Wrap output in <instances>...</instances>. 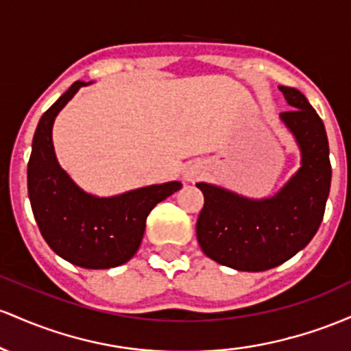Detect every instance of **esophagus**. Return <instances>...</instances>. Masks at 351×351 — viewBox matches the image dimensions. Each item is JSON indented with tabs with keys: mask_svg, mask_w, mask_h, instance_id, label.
I'll return each mask as SVG.
<instances>
[{
	"mask_svg": "<svg viewBox=\"0 0 351 351\" xmlns=\"http://www.w3.org/2000/svg\"><path fill=\"white\" fill-rule=\"evenodd\" d=\"M200 176H202V167L200 165H189L186 171H184V179L187 182H194Z\"/></svg>",
	"mask_w": 351,
	"mask_h": 351,
	"instance_id": "esophagus-1",
	"label": "esophagus"
}]
</instances>
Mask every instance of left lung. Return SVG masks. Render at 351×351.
I'll return each mask as SVG.
<instances>
[{
    "label": "left lung",
    "instance_id": "obj_1",
    "mask_svg": "<svg viewBox=\"0 0 351 351\" xmlns=\"http://www.w3.org/2000/svg\"><path fill=\"white\" fill-rule=\"evenodd\" d=\"M292 106L280 112L302 149V167L275 197L249 200L199 182L204 207L197 240L207 257L235 270L262 271L302 250L320 227L332 165L324 121L298 89L278 88Z\"/></svg>",
    "mask_w": 351,
    "mask_h": 351
}]
</instances>
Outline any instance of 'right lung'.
<instances>
[{"label":"right lung","instance_id":"right-lung-1","mask_svg":"<svg viewBox=\"0 0 351 351\" xmlns=\"http://www.w3.org/2000/svg\"><path fill=\"white\" fill-rule=\"evenodd\" d=\"M86 84L74 82L39 119L27 162V194L39 232L59 257L84 269H111L134 257L149 212L182 184L167 182L99 199L69 179L54 156L51 131L58 112Z\"/></svg>","mask_w":351,"mask_h":351}]
</instances>
